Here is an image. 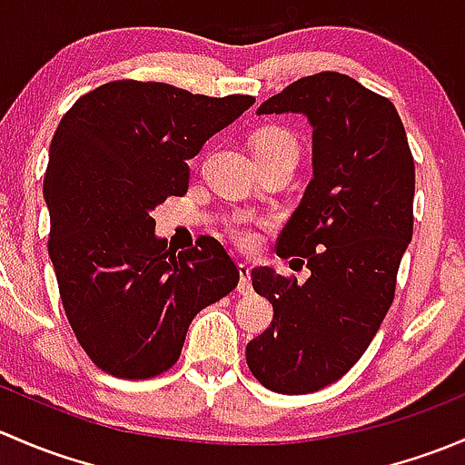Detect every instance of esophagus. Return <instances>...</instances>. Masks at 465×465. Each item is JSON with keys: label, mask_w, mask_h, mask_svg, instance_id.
<instances>
[{"label": "esophagus", "mask_w": 465, "mask_h": 465, "mask_svg": "<svg viewBox=\"0 0 465 465\" xmlns=\"http://www.w3.org/2000/svg\"><path fill=\"white\" fill-rule=\"evenodd\" d=\"M238 274H241V283H238V292L250 294L252 292V267L247 262H238Z\"/></svg>", "instance_id": "esophagus-1"}]
</instances>
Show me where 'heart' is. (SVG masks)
Here are the masks:
<instances>
[{"mask_svg": "<svg viewBox=\"0 0 465 465\" xmlns=\"http://www.w3.org/2000/svg\"><path fill=\"white\" fill-rule=\"evenodd\" d=\"M276 148H294L297 150V142L292 139V134H288L281 128H270L262 130L254 142V153L256 150H276ZM254 220L247 218V215H238L232 220V236L236 238L241 245H252L254 242V229H252Z\"/></svg>", "mask_w": 465, "mask_h": 465, "instance_id": "1", "label": "heart"}]
</instances>
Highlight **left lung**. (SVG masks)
Returning a JSON list of instances; mask_svg holds the SVG:
<instances>
[{
	"mask_svg": "<svg viewBox=\"0 0 465 465\" xmlns=\"http://www.w3.org/2000/svg\"><path fill=\"white\" fill-rule=\"evenodd\" d=\"M256 114H303L312 128V180L276 242L311 276L252 270L274 320L245 351L262 387L299 396L344 376L391 306L414 232V159L393 103L344 74L302 78Z\"/></svg>",
	"mask_w": 465,
	"mask_h": 465,
	"instance_id": "1",
	"label": "left lung"
}]
</instances>
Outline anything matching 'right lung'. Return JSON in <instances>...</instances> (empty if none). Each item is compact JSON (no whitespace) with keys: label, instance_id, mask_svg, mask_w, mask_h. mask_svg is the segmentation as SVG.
Masks as SVG:
<instances>
[{"label":"right lung","instance_id":"obj_1","mask_svg":"<svg viewBox=\"0 0 465 465\" xmlns=\"http://www.w3.org/2000/svg\"><path fill=\"white\" fill-rule=\"evenodd\" d=\"M254 101L114 81L60 121L45 175L49 256L72 331L103 371L142 380L171 369L193 317L238 285L218 241L175 254L153 211L186 193V162Z\"/></svg>","mask_w":465,"mask_h":465}]
</instances>
